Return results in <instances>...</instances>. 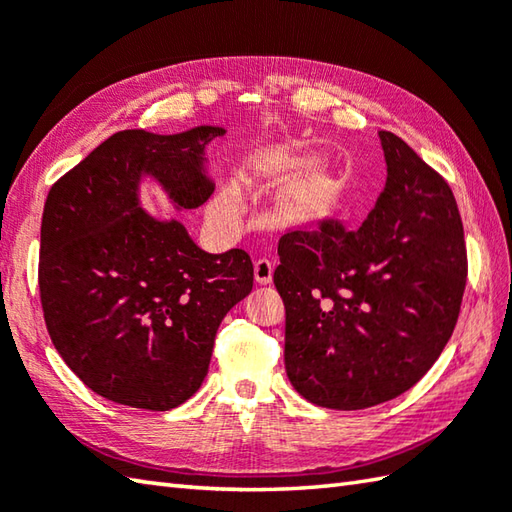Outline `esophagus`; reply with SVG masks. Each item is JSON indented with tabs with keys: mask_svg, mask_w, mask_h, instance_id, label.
<instances>
[{
	"mask_svg": "<svg viewBox=\"0 0 512 512\" xmlns=\"http://www.w3.org/2000/svg\"><path fill=\"white\" fill-rule=\"evenodd\" d=\"M255 281L262 286L273 281V264H270L268 259H257L255 262Z\"/></svg>",
	"mask_w": 512,
	"mask_h": 512,
	"instance_id": "34e87169",
	"label": "esophagus"
}]
</instances>
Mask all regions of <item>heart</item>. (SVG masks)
I'll list each match as a JSON object with an SVG mask.
<instances>
[{"mask_svg": "<svg viewBox=\"0 0 512 512\" xmlns=\"http://www.w3.org/2000/svg\"><path fill=\"white\" fill-rule=\"evenodd\" d=\"M255 173L268 182H281L290 176L281 191V211L292 222H314L330 211L336 193V173L328 160L308 156H268L257 160ZM244 213V189L237 182H226L211 204L215 222L233 224Z\"/></svg>", "mask_w": 512, "mask_h": 512, "instance_id": "1", "label": "heart"}]
</instances>
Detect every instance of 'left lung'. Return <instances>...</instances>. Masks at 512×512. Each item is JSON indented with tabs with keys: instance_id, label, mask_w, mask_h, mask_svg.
Masks as SVG:
<instances>
[{
	"instance_id": "8db88e82",
	"label": "left lung",
	"mask_w": 512,
	"mask_h": 512,
	"mask_svg": "<svg viewBox=\"0 0 512 512\" xmlns=\"http://www.w3.org/2000/svg\"><path fill=\"white\" fill-rule=\"evenodd\" d=\"M387 182L356 231L325 220L279 239L286 374L319 407L354 411L405 394L451 339L466 246L449 184L405 140L378 132Z\"/></svg>"
}]
</instances>
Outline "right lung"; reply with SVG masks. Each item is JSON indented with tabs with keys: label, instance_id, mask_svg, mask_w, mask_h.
<instances>
[{
	"label": "right lung",
	"instance_id": "1",
	"mask_svg": "<svg viewBox=\"0 0 512 512\" xmlns=\"http://www.w3.org/2000/svg\"><path fill=\"white\" fill-rule=\"evenodd\" d=\"M224 132H116L48 193L43 319L65 365L118 405L169 411L189 400L209 372L226 312L253 290L242 248L206 253L176 217L160 220L140 206L143 180L176 211L209 200L204 147Z\"/></svg>",
	"mask_w": 512,
	"mask_h": 512
}]
</instances>
